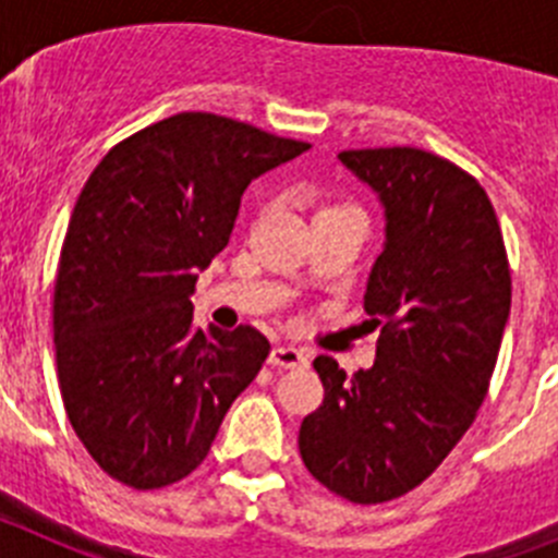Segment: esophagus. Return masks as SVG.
<instances>
[{
    "instance_id": "1",
    "label": "esophagus",
    "mask_w": 558,
    "mask_h": 558,
    "mask_svg": "<svg viewBox=\"0 0 558 558\" xmlns=\"http://www.w3.org/2000/svg\"><path fill=\"white\" fill-rule=\"evenodd\" d=\"M268 363L274 368H302L310 363V354L295 347H274L270 349Z\"/></svg>"
}]
</instances>
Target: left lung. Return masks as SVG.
<instances>
[{
  "mask_svg": "<svg viewBox=\"0 0 558 558\" xmlns=\"http://www.w3.org/2000/svg\"><path fill=\"white\" fill-rule=\"evenodd\" d=\"M377 192L386 243L366 284L377 360L347 379L315 357L324 402L299 452L315 481L352 502L408 495L436 472L489 391L511 310L495 206L452 161L418 147L338 153Z\"/></svg>",
  "mask_w": 558,
  "mask_h": 558,
  "instance_id": "obj_1",
  "label": "left lung"
}]
</instances>
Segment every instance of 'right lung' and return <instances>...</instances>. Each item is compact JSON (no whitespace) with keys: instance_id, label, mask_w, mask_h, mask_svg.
<instances>
[{"instance_id":"1","label":"right lung","mask_w":558,"mask_h":558,"mask_svg":"<svg viewBox=\"0 0 558 558\" xmlns=\"http://www.w3.org/2000/svg\"><path fill=\"white\" fill-rule=\"evenodd\" d=\"M310 150L245 122L184 111L102 156L69 218L56 276L66 416L100 470L161 489L209 456L270 343L192 327L201 270L229 245L245 186Z\"/></svg>"}]
</instances>
